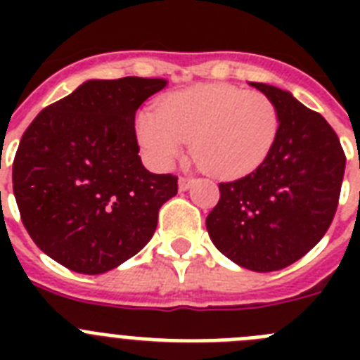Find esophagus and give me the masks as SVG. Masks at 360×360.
I'll return each mask as SVG.
<instances>
[{"label":"esophagus","instance_id":"obj_1","mask_svg":"<svg viewBox=\"0 0 360 360\" xmlns=\"http://www.w3.org/2000/svg\"><path fill=\"white\" fill-rule=\"evenodd\" d=\"M193 186H195V178L180 176V180H178V189L180 191H189Z\"/></svg>","mask_w":360,"mask_h":360}]
</instances>
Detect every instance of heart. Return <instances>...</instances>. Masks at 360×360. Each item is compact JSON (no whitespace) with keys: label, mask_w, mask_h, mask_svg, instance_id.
I'll return each mask as SVG.
<instances>
[{"label":"heart","mask_w":360,"mask_h":360,"mask_svg":"<svg viewBox=\"0 0 360 360\" xmlns=\"http://www.w3.org/2000/svg\"><path fill=\"white\" fill-rule=\"evenodd\" d=\"M279 131L276 104L259 91L231 84H202L171 94L157 113L136 119V139L153 165L167 169L186 142L203 171L218 178L250 173L274 148Z\"/></svg>","instance_id":"heart-1"}]
</instances>
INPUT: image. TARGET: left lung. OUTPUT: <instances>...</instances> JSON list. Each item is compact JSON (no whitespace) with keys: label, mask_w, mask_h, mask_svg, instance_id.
Masks as SVG:
<instances>
[{"label":"left lung","mask_w":360,"mask_h":360,"mask_svg":"<svg viewBox=\"0 0 360 360\" xmlns=\"http://www.w3.org/2000/svg\"><path fill=\"white\" fill-rule=\"evenodd\" d=\"M276 104L279 131L252 173L219 184V202L205 225L231 262L274 272L314 249L337 211L346 157L323 115L287 90L250 82Z\"/></svg>","instance_id":"1"}]
</instances>
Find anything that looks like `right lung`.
Masks as SVG:
<instances>
[{
  "label": "right lung",
  "instance_id": "right-lung-1",
  "mask_svg": "<svg viewBox=\"0 0 360 360\" xmlns=\"http://www.w3.org/2000/svg\"><path fill=\"white\" fill-rule=\"evenodd\" d=\"M165 79H91L44 108L12 165L21 219L46 256L79 274H104L144 249L158 209L178 191L173 174L139 157L135 113Z\"/></svg>",
  "mask_w": 360,
  "mask_h": 360
}]
</instances>
